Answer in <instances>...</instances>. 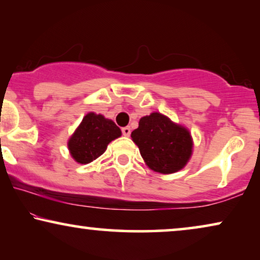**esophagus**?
Wrapping results in <instances>:
<instances>
[{
	"mask_svg": "<svg viewBox=\"0 0 260 260\" xmlns=\"http://www.w3.org/2000/svg\"><path fill=\"white\" fill-rule=\"evenodd\" d=\"M122 134L124 135V136H130V134H131L130 126H124V127H122Z\"/></svg>",
	"mask_w": 260,
	"mask_h": 260,
	"instance_id": "esophagus-1",
	"label": "esophagus"
}]
</instances>
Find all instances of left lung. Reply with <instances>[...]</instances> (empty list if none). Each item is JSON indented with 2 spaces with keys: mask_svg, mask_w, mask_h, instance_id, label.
Returning <instances> with one entry per match:
<instances>
[{
  "mask_svg": "<svg viewBox=\"0 0 260 260\" xmlns=\"http://www.w3.org/2000/svg\"><path fill=\"white\" fill-rule=\"evenodd\" d=\"M131 137L149 168L157 173L172 174L182 169L191 155L189 131L158 112L142 117Z\"/></svg>",
  "mask_w": 260,
  "mask_h": 260,
  "instance_id": "1",
  "label": "left lung"
}]
</instances>
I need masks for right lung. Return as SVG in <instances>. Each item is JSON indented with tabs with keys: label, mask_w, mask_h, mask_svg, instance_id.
Instances as JSON below:
<instances>
[{
	"label": "right lung",
	"mask_w": 260,
	"mask_h": 260,
	"mask_svg": "<svg viewBox=\"0 0 260 260\" xmlns=\"http://www.w3.org/2000/svg\"><path fill=\"white\" fill-rule=\"evenodd\" d=\"M120 135V129L112 120L93 112L87 113L70 138L71 155L77 162L86 165L98 158L106 150L110 142Z\"/></svg>",
	"instance_id": "add662e5"
}]
</instances>
